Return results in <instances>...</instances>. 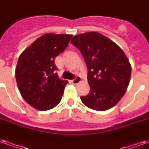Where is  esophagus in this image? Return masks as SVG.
Returning <instances> with one entry per match:
<instances>
[{"instance_id": "34e87169", "label": "esophagus", "mask_w": 149, "mask_h": 149, "mask_svg": "<svg viewBox=\"0 0 149 149\" xmlns=\"http://www.w3.org/2000/svg\"><path fill=\"white\" fill-rule=\"evenodd\" d=\"M82 81V79H81V77H79V76H77L75 77L73 80H71V82L73 83L74 85H77V84H79V82Z\"/></svg>"}]
</instances>
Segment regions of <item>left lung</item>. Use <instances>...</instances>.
Returning a JSON list of instances; mask_svg holds the SVG:
<instances>
[{"instance_id": "left-lung-1", "label": "left lung", "mask_w": 149, "mask_h": 149, "mask_svg": "<svg viewBox=\"0 0 149 149\" xmlns=\"http://www.w3.org/2000/svg\"><path fill=\"white\" fill-rule=\"evenodd\" d=\"M71 43L81 52L88 70L90 94L81 101L90 109L104 111L121 99L130 84L131 65L118 44L96 31L76 35Z\"/></svg>"}]
</instances>
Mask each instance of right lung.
Masks as SVG:
<instances>
[{
    "label": "right lung",
    "mask_w": 149,
    "mask_h": 149,
    "mask_svg": "<svg viewBox=\"0 0 149 149\" xmlns=\"http://www.w3.org/2000/svg\"><path fill=\"white\" fill-rule=\"evenodd\" d=\"M71 37L47 33L19 55L15 71L17 86L23 98L35 109L46 111L60 102L68 82L58 79L54 61Z\"/></svg>",
    "instance_id": "add662e5"
}]
</instances>
